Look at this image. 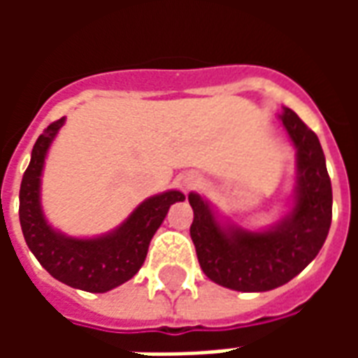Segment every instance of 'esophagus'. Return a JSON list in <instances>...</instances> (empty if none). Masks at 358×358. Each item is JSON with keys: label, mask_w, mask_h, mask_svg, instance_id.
Listing matches in <instances>:
<instances>
[{"label": "esophagus", "mask_w": 358, "mask_h": 358, "mask_svg": "<svg viewBox=\"0 0 358 358\" xmlns=\"http://www.w3.org/2000/svg\"><path fill=\"white\" fill-rule=\"evenodd\" d=\"M197 184V176L194 174H186V176H182V186L184 187H194Z\"/></svg>", "instance_id": "1"}]
</instances>
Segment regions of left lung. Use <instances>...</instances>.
I'll use <instances>...</instances> for the list:
<instances>
[{
	"mask_svg": "<svg viewBox=\"0 0 358 358\" xmlns=\"http://www.w3.org/2000/svg\"><path fill=\"white\" fill-rule=\"evenodd\" d=\"M280 120L295 148L297 182L289 210L264 230L222 222L201 195H187L194 209L189 236L205 276L236 292H270L287 284L322 249L331 224V182L316 134L292 109Z\"/></svg>",
	"mask_w": 358,
	"mask_h": 358,
	"instance_id": "left-lung-1",
	"label": "left lung"
}]
</instances>
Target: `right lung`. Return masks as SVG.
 <instances>
[{
	"instance_id": "1",
	"label": "right lung",
	"mask_w": 358,
	"mask_h": 358,
	"mask_svg": "<svg viewBox=\"0 0 358 358\" xmlns=\"http://www.w3.org/2000/svg\"><path fill=\"white\" fill-rule=\"evenodd\" d=\"M65 117L51 122L36 140L30 164L20 182L19 218L28 249L51 276L92 293H105L124 284L141 268L149 241L163 224L171 205L186 195L169 189L140 203L124 222L95 238H73L45 220L42 209V171Z\"/></svg>"
}]
</instances>
